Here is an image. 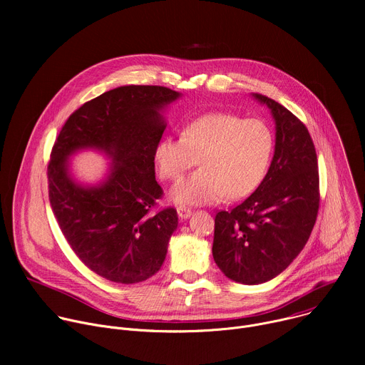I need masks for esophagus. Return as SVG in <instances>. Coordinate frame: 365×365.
Wrapping results in <instances>:
<instances>
[{"label":"esophagus","instance_id":"esophagus-1","mask_svg":"<svg viewBox=\"0 0 365 365\" xmlns=\"http://www.w3.org/2000/svg\"><path fill=\"white\" fill-rule=\"evenodd\" d=\"M178 215H179V218H180V220H187V218H190L192 211L189 210V207L179 206V207H178Z\"/></svg>","mask_w":365,"mask_h":365}]
</instances>
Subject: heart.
Returning a JSON list of instances; mask_svg holds the SVG:
<instances>
[{"mask_svg": "<svg viewBox=\"0 0 365 365\" xmlns=\"http://www.w3.org/2000/svg\"><path fill=\"white\" fill-rule=\"evenodd\" d=\"M274 151L272 128L257 118L210 114L189 123L182 137H165L154 150L159 175L178 180L199 159L200 168L170 190L178 205H207L252 193L266 178Z\"/></svg>", "mask_w": 365, "mask_h": 365, "instance_id": "heart-1", "label": "heart"}]
</instances>
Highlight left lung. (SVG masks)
<instances>
[{"label": "left lung", "mask_w": 365, "mask_h": 365, "mask_svg": "<svg viewBox=\"0 0 365 365\" xmlns=\"http://www.w3.org/2000/svg\"><path fill=\"white\" fill-rule=\"evenodd\" d=\"M276 123L274 155L263 182L242 203L215 217L212 255L220 270L242 284L266 283L299 255L319 210L314 141L287 108L259 93Z\"/></svg>", "instance_id": "1"}]
</instances>
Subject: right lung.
Here are the masks:
<instances>
[{
    "label": "right lung",
    "instance_id": "right-lung-1",
    "mask_svg": "<svg viewBox=\"0 0 365 365\" xmlns=\"http://www.w3.org/2000/svg\"><path fill=\"white\" fill-rule=\"evenodd\" d=\"M182 96L165 86L127 85L85 102L65 123L47 168L51 210L71 248L98 276L134 284L158 273L178 228V212H151L163 190L154 150L166 128L165 110ZM96 149L112 160L96 185L70 173V158Z\"/></svg>",
    "mask_w": 365,
    "mask_h": 365
}]
</instances>
